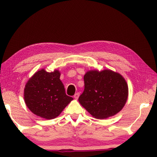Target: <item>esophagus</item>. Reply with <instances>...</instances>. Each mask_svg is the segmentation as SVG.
Here are the masks:
<instances>
[{
	"instance_id": "esophagus-1",
	"label": "esophagus",
	"mask_w": 157,
	"mask_h": 157,
	"mask_svg": "<svg viewBox=\"0 0 157 157\" xmlns=\"http://www.w3.org/2000/svg\"><path fill=\"white\" fill-rule=\"evenodd\" d=\"M79 96V92L76 93V94H75V95H74V98H75V99H76V100L78 99Z\"/></svg>"
}]
</instances>
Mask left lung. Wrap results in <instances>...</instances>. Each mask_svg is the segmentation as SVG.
<instances>
[{"label": "left lung", "mask_w": 157, "mask_h": 157, "mask_svg": "<svg viewBox=\"0 0 157 157\" xmlns=\"http://www.w3.org/2000/svg\"><path fill=\"white\" fill-rule=\"evenodd\" d=\"M84 90L79 102L96 118H106L118 113L128 96L127 82L111 70L90 71L84 76Z\"/></svg>", "instance_id": "obj_1"}]
</instances>
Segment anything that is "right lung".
I'll return each instance as SVG.
<instances>
[{"instance_id": "right-lung-1", "label": "right lung", "mask_w": 157, "mask_h": 157, "mask_svg": "<svg viewBox=\"0 0 157 157\" xmlns=\"http://www.w3.org/2000/svg\"><path fill=\"white\" fill-rule=\"evenodd\" d=\"M59 78V71L48 73L41 69L27 82L25 102L35 115L46 119L56 118L73 100L66 94Z\"/></svg>"}]
</instances>
